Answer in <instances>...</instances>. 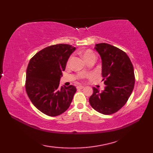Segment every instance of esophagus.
Wrapping results in <instances>:
<instances>
[{"label": "esophagus", "instance_id": "obj_1", "mask_svg": "<svg viewBox=\"0 0 153 153\" xmlns=\"http://www.w3.org/2000/svg\"><path fill=\"white\" fill-rule=\"evenodd\" d=\"M84 88V86L83 85H78L77 86V89H82Z\"/></svg>", "mask_w": 153, "mask_h": 153}]
</instances>
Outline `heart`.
<instances>
[{"label":"heart","instance_id":"1","mask_svg":"<svg viewBox=\"0 0 153 153\" xmlns=\"http://www.w3.org/2000/svg\"><path fill=\"white\" fill-rule=\"evenodd\" d=\"M95 56V55H94L93 53L91 51H86L85 52H84L83 54V57L85 60L87 58L91 57V56ZM85 76V75H82V77H84Z\"/></svg>","mask_w":153,"mask_h":153}]
</instances>
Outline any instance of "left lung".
Instances as JSON below:
<instances>
[{"mask_svg":"<svg viewBox=\"0 0 153 153\" xmlns=\"http://www.w3.org/2000/svg\"><path fill=\"white\" fill-rule=\"evenodd\" d=\"M95 49L101 58L105 89L93 87L89 99L92 108L103 114L115 113L128 101L134 88V70L129 56L111 45L99 43Z\"/></svg>","mask_w":153,"mask_h":153,"instance_id":"obj_1","label":"left lung"}]
</instances>
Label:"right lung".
<instances>
[{
  "label": "right lung",
  "instance_id": "obj_1",
  "mask_svg": "<svg viewBox=\"0 0 153 153\" xmlns=\"http://www.w3.org/2000/svg\"><path fill=\"white\" fill-rule=\"evenodd\" d=\"M75 50L67 44L52 45L38 52L29 62L25 90L33 105L45 114L58 116L70 106L76 87H60V80Z\"/></svg>",
  "mask_w": 153,
  "mask_h": 153
}]
</instances>
